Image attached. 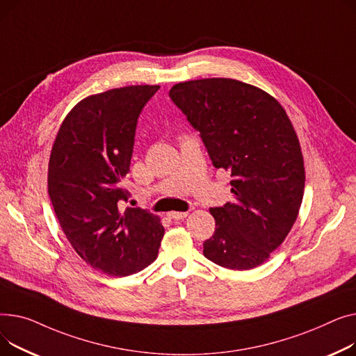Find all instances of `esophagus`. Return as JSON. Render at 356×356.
Wrapping results in <instances>:
<instances>
[{
  "instance_id": "esophagus-1",
  "label": "esophagus",
  "mask_w": 356,
  "mask_h": 356,
  "mask_svg": "<svg viewBox=\"0 0 356 356\" xmlns=\"http://www.w3.org/2000/svg\"><path fill=\"white\" fill-rule=\"evenodd\" d=\"M186 216H188V213H184V211H171V213H168V217L172 218V220H184Z\"/></svg>"
}]
</instances>
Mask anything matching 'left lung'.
<instances>
[{
  "mask_svg": "<svg viewBox=\"0 0 356 356\" xmlns=\"http://www.w3.org/2000/svg\"><path fill=\"white\" fill-rule=\"evenodd\" d=\"M170 96L213 165L233 177L234 200L210 208L216 232L204 256L232 270L263 264L290 233L305 191L302 148L286 111L267 92L224 77L177 83Z\"/></svg>",
  "mask_w": 356,
  "mask_h": 356,
  "instance_id": "obj_1",
  "label": "left lung"
}]
</instances>
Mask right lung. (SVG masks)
I'll use <instances>...</instances> for the list:
<instances>
[{"label": "right lung", "mask_w": 356, "mask_h": 356, "mask_svg": "<svg viewBox=\"0 0 356 356\" xmlns=\"http://www.w3.org/2000/svg\"><path fill=\"white\" fill-rule=\"evenodd\" d=\"M159 86L111 89L80 100L57 132L49 161V195L63 233L92 268L129 276L158 257L161 218L142 208L120 210L136 122Z\"/></svg>", "instance_id": "1"}]
</instances>
